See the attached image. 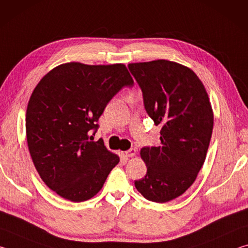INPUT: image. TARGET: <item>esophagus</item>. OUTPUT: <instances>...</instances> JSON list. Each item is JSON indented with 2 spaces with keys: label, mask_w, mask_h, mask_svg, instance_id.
Instances as JSON below:
<instances>
[{
  "label": "esophagus",
  "mask_w": 248,
  "mask_h": 248,
  "mask_svg": "<svg viewBox=\"0 0 248 248\" xmlns=\"http://www.w3.org/2000/svg\"><path fill=\"white\" fill-rule=\"evenodd\" d=\"M136 153H137V149H134V148L129 149L128 151H125V152H124L125 156H127V157H132V156H134V155H136Z\"/></svg>",
  "instance_id": "1"
}]
</instances>
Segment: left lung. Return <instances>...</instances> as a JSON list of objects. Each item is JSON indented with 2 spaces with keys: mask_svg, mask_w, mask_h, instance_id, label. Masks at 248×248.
Here are the masks:
<instances>
[{
  "mask_svg": "<svg viewBox=\"0 0 248 248\" xmlns=\"http://www.w3.org/2000/svg\"><path fill=\"white\" fill-rule=\"evenodd\" d=\"M144 108L161 125L157 146H144L148 167L134 186L145 199L167 202L189 188L202 167L213 129V111L202 82L187 66L167 60L128 65Z\"/></svg>",
  "mask_w": 248,
  "mask_h": 248,
  "instance_id": "8db88e82",
  "label": "left lung"
}]
</instances>
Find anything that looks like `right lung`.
<instances>
[{
  "label": "right lung",
  "instance_id": "right-lung-1",
  "mask_svg": "<svg viewBox=\"0 0 248 248\" xmlns=\"http://www.w3.org/2000/svg\"><path fill=\"white\" fill-rule=\"evenodd\" d=\"M133 79L124 64L58 65L29 98L26 137L33 165L50 189L73 202L102 189L119 157L104 141H89L107 104Z\"/></svg>",
  "mask_w": 248,
  "mask_h": 248
}]
</instances>
